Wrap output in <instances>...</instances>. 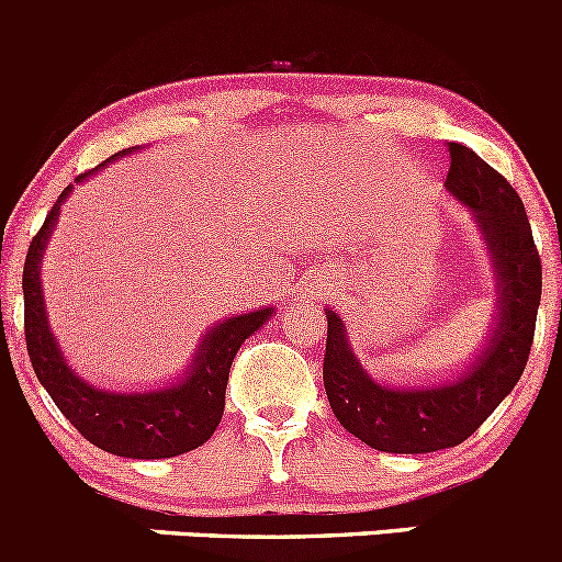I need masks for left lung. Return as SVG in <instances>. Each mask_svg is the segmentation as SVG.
Instances as JSON below:
<instances>
[{
    "label": "left lung",
    "instance_id": "8db88e82",
    "mask_svg": "<svg viewBox=\"0 0 562 562\" xmlns=\"http://www.w3.org/2000/svg\"><path fill=\"white\" fill-rule=\"evenodd\" d=\"M446 191L475 218L497 276L492 330L475 360L431 385L376 382L352 352L344 322L327 314L322 380L338 424L374 451L431 453L464 442L514 391L536 333L541 305V257L519 193L470 147L451 142Z\"/></svg>",
    "mask_w": 562,
    "mask_h": 562
}]
</instances>
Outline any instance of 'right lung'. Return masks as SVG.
<instances>
[{
    "instance_id": "add662e5",
    "label": "right lung",
    "mask_w": 562,
    "mask_h": 562,
    "mask_svg": "<svg viewBox=\"0 0 562 562\" xmlns=\"http://www.w3.org/2000/svg\"><path fill=\"white\" fill-rule=\"evenodd\" d=\"M127 147L111 155L87 175L76 177L85 182L111 160L133 153ZM74 186L59 193L57 204L43 221L41 232L32 237L24 262V333L26 352L37 380L59 407V413L100 451L125 459H171L204 446L218 429L226 404L232 360L251 333H257L273 316L276 308H257L248 314L226 316L210 327L199 341L191 366L177 382L153 391H109L87 382L74 371L59 341L54 338L46 316L41 265L48 248L54 226L59 218V204L70 196Z\"/></svg>"
}]
</instances>
